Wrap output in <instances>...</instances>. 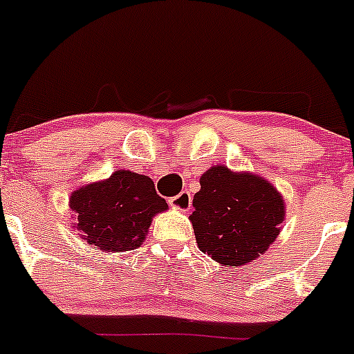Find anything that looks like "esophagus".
<instances>
[{
  "label": "esophagus",
  "mask_w": 354,
  "mask_h": 354,
  "mask_svg": "<svg viewBox=\"0 0 354 354\" xmlns=\"http://www.w3.org/2000/svg\"><path fill=\"white\" fill-rule=\"evenodd\" d=\"M169 203H170V206L177 207V209H180V211H189V209H191L192 198H191V194H189L187 191H182L180 194L176 196V198H170Z\"/></svg>",
  "instance_id": "34e87169"
}]
</instances>
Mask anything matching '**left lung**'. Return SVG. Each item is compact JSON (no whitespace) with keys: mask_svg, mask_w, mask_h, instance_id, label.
Segmentation results:
<instances>
[{"mask_svg":"<svg viewBox=\"0 0 354 354\" xmlns=\"http://www.w3.org/2000/svg\"><path fill=\"white\" fill-rule=\"evenodd\" d=\"M191 214L198 247L223 266H243L264 254L285 220L279 192L264 178L216 165L201 177Z\"/></svg>","mask_w":354,"mask_h":354,"instance_id":"obj_1","label":"left lung"}]
</instances>
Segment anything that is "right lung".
Returning a JSON list of instances; mask_svg holds the SVG:
<instances>
[{
  "mask_svg": "<svg viewBox=\"0 0 354 354\" xmlns=\"http://www.w3.org/2000/svg\"><path fill=\"white\" fill-rule=\"evenodd\" d=\"M69 206L76 213L75 227L82 239L105 252L140 247L151 218L169 207L150 177L129 170H118L107 180L78 189Z\"/></svg>",
  "mask_w": 354,
  "mask_h": 354,
  "instance_id": "1",
  "label": "right lung"
}]
</instances>
